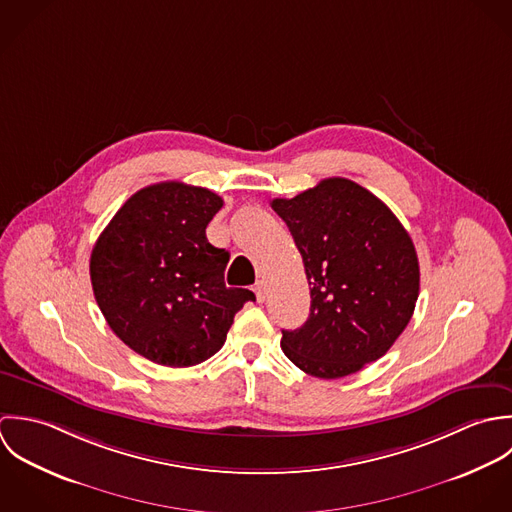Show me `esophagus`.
<instances>
[{
	"instance_id": "obj_1",
	"label": "esophagus",
	"mask_w": 512,
	"mask_h": 512,
	"mask_svg": "<svg viewBox=\"0 0 512 512\" xmlns=\"http://www.w3.org/2000/svg\"><path fill=\"white\" fill-rule=\"evenodd\" d=\"M253 291H255V295H257V301H259V303H263V301H265V297H267V285H265L263 281H257Z\"/></svg>"
}]
</instances>
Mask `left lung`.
<instances>
[{"mask_svg": "<svg viewBox=\"0 0 512 512\" xmlns=\"http://www.w3.org/2000/svg\"><path fill=\"white\" fill-rule=\"evenodd\" d=\"M271 207L305 263L310 314L283 330L285 356L314 378L336 380L382 358L408 326L419 295L413 241L392 209L346 178Z\"/></svg>", "mask_w": 512, "mask_h": 512, "instance_id": "8db88e82", "label": "left lung"}]
</instances>
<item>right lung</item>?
I'll return each mask as SVG.
<instances>
[{"instance_id":"add662e5","label":"right lung","mask_w":512,"mask_h":512,"mask_svg":"<svg viewBox=\"0 0 512 512\" xmlns=\"http://www.w3.org/2000/svg\"><path fill=\"white\" fill-rule=\"evenodd\" d=\"M223 200L198 186L138 190L104 227L91 253V283L112 332L136 354L170 368L196 366L225 342L249 289L225 287V249L205 227Z\"/></svg>"}]
</instances>
